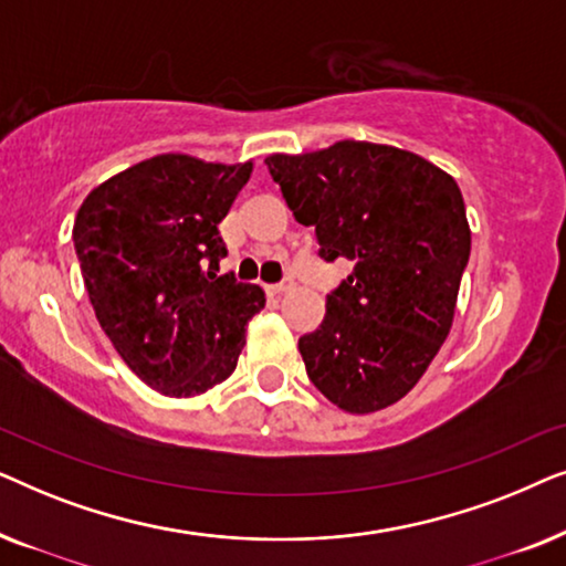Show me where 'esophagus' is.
I'll use <instances>...</instances> for the list:
<instances>
[{
	"label": "esophagus",
	"instance_id": "obj_1",
	"mask_svg": "<svg viewBox=\"0 0 566 566\" xmlns=\"http://www.w3.org/2000/svg\"><path fill=\"white\" fill-rule=\"evenodd\" d=\"M293 277H283L281 283H273V285H268V291L273 293V296H283V293H289V291H293Z\"/></svg>",
	"mask_w": 566,
	"mask_h": 566
}]
</instances>
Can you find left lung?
Wrapping results in <instances>:
<instances>
[{"label": "left lung", "instance_id": "left-lung-1", "mask_svg": "<svg viewBox=\"0 0 566 566\" xmlns=\"http://www.w3.org/2000/svg\"><path fill=\"white\" fill-rule=\"evenodd\" d=\"M265 165L319 258L353 262L327 296L319 329L298 339L312 384L332 405L368 415L420 381L451 332L471 231L455 180L386 144L337 142Z\"/></svg>", "mask_w": 566, "mask_h": 566}]
</instances>
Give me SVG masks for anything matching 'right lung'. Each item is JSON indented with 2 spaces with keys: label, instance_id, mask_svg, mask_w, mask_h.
Here are the masks:
<instances>
[{
  "label": "right lung",
  "instance_id": "1",
  "mask_svg": "<svg viewBox=\"0 0 566 566\" xmlns=\"http://www.w3.org/2000/svg\"><path fill=\"white\" fill-rule=\"evenodd\" d=\"M252 175L188 154L123 169L84 198L74 250L99 327L126 366L165 397H198L234 374L265 291L216 275L219 223Z\"/></svg>",
  "mask_w": 566,
  "mask_h": 566
}]
</instances>
